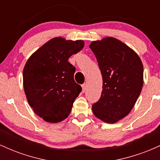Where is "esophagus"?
Here are the masks:
<instances>
[{
	"label": "esophagus",
	"mask_w": 160,
	"mask_h": 160,
	"mask_svg": "<svg viewBox=\"0 0 160 160\" xmlns=\"http://www.w3.org/2000/svg\"><path fill=\"white\" fill-rule=\"evenodd\" d=\"M86 89V85L85 83L82 84V92H85Z\"/></svg>",
	"instance_id": "1"
}]
</instances>
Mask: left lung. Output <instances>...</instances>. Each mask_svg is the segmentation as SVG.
<instances>
[{"mask_svg": "<svg viewBox=\"0 0 160 160\" xmlns=\"http://www.w3.org/2000/svg\"><path fill=\"white\" fill-rule=\"evenodd\" d=\"M89 47L103 80L102 95L92 109L98 119L114 123L129 113L140 95L144 83L142 62L135 51L113 38L93 41Z\"/></svg>", "mask_w": 160, "mask_h": 160, "instance_id": "left-lung-1", "label": "left lung"}]
</instances>
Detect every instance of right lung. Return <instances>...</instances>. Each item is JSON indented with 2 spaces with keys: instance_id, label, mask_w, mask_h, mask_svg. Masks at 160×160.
<instances>
[{
  "instance_id": "obj_1",
  "label": "right lung",
  "mask_w": 160,
  "mask_h": 160,
  "mask_svg": "<svg viewBox=\"0 0 160 160\" xmlns=\"http://www.w3.org/2000/svg\"><path fill=\"white\" fill-rule=\"evenodd\" d=\"M84 47L82 40L55 38L28 58L23 70V86L34 113L49 122L68 117L82 88L74 81L75 67L69 57Z\"/></svg>"
}]
</instances>
